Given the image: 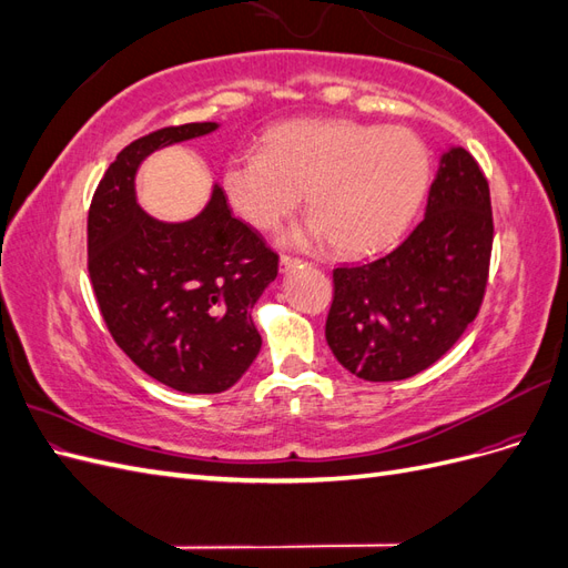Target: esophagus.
<instances>
[{"instance_id":"obj_1","label":"esophagus","mask_w":568,"mask_h":568,"mask_svg":"<svg viewBox=\"0 0 568 568\" xmlns=\"http://www.w3.org/2000/svg\"><path fill=\"white\" fill-rule=\"evenodd\" d=\"M298 265H301L298 257H291V255H282V257H280V270H282V272H288V270H294V267H298Z\"/></svg>"}]
</instances>
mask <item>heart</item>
I'll list each match as a JSON object with an SVG mask.
<instances>
[{"instance_id":"b5f03b06","label":"heart","mask_w":568,"mask_h":568,"mask_svg":"<svg viewBox=\"0 0 568 568\" xmlns=\"http://www.w3.org/2000/svg\"><path fill=\"white\" fill-rule=\"evenodd\" d=\"M428 175V149L407 128L307 120L272 130L263 153L232 156L222 184L257 230L277 227L305 194L313 217L294 239H329L341 255H367L405 232Z\"/></svg>"}]
</instances>
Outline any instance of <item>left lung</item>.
Returning <instances> with one entry per match:
<instances>
[{
	"mask_svg": "<svg viewBox=\"0 0 568 568\" xmlns=\"http://www.w3.org/2000/svg\"><path fill=\"white\" fill-rule=\"evenodd\" d=\"M493 251L490 189L471 153L440 156L426 215L400 246L334 270L326 343L365 382H400L432 367L484 303Z\"/></svg>",
	"mask_w": 568,
	"mask_h": 568,
	"instance_id": "left-lung-1",
	"label": "left lung"
}]
</instances>
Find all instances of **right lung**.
<instances>
[{
    "instance_id": "obj_1",
    "label": "right lung",
    "mask_w": 568,
    "mask_h": 568,
    "mask_svg": "<svg viewBox=\"0 0 568 568\" xmlns=\"http://www.w3.org/2000/svg\"><path fill=\"white\" fill-rule=\"evenodd\" d=\"M213 130L186 123L128 144L88 215V270L113 341L151 379L182 393H222L242 379L263 343L251 311L280 265L217 184L186 222L156 220L136 203V168L149 153Z\"/></svg>"
}]
</instances>
